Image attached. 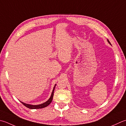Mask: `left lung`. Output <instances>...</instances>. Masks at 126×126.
I'll list each match as a JSON object with an SVG mask.
<instances>
[{"label":"left lung","mask_w":126,"mask_h":126,"mask_svg":"<svg viewBox=\"0 0 126 126\" xmlns=\"http://www.w3.org/2000/svg\"><path fill=\"white\" fill-rule=\"evenodd\" d=\"M108 42H109V44H110V45H111V43H110V41H109V40H108Z\"/></svg>","instance_id":"1"}]
</instances>
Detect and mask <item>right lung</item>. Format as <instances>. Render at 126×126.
<instances>
[{
	"instance_id": "right-lung-1",
	"label": "right lung",
	"mask_w": 126,
	"mask_h": 126,
	"mask_svg": "<svg viewBox=\"0 0 126 126\" xmlns=\"http://www.w3.org/2000/svg\"><path fill=\"white\" fill-rule=\"evenodd\" d=\"M55 86H55V87H53V89L52 91V94L51 97L50 98V99H49L47 102H46L45 103H43V104H39V105H30V104H26V103H24L23 102L21 103L23 104L25 107H26L27 108H29V109H42V108H45L46 107H47V106L50 104L51 103L52 100L53 99V93H54V91H55Z\"/></svg>"
}]
</instances>
